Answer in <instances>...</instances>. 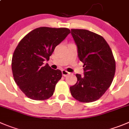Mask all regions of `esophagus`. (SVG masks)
Here are the masks:
<instances>
[{
	"mask_svg": "<svg viewBox=\"0 0 129 129\" xmlns=\"http://www.w3.org/2000/svg\"><path fill=\"white\" fill-rule=\"evenodd\" d=\"M62 75L65 77L67 76H68L69 74H70V73H69V72H67V71H65V70H62Z\"/></svg>",
	"mask_w": 129,
	"mask_h": 129,
	"instance_id": "esophagus-1",
	"label": "esophagus"
}]
</instances>
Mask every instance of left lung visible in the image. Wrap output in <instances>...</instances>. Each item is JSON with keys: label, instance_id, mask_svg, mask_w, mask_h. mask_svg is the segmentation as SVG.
I'll return each instance as SVG.
<instances>
[{"label": "left lung", "instance_id": "obj_1", "mask_svg": "<svg viewBox=\"0 0 129 129\" xmlns=\"http://www.w3.org/2000/svg\"><path fill=\"white\" fill-rule=\"evenodd\" d=\"M84 76L76 74L78 81L70 87L75 99L92 103L101 98L111 85L116 63L106 41L100 35L85 29H71Z\"/></svg>", "mask_w": 129, "mask_h": 129}]
</instances>
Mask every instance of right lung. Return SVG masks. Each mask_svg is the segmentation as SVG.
I'll list each match as a JSON object with an SVG mask.
<instances>
[{"mask_svg":"<svg viewBox=\"0 0 129 129\" xmlns=\"http://www.w3.org/2000/svg\"><path fill=\"white\" fill-rule=\"evenodd\" d=\"M70 33L67 28L43 26L20 41L12 58V71L16 83L26 97L43 101L53 95L62 72L43 62L49 60L55 47Z\"/></svg>","mask_w":129,"mask_h":129,"instance_id":"add662e5","label":"right lung"}]
</instances>
